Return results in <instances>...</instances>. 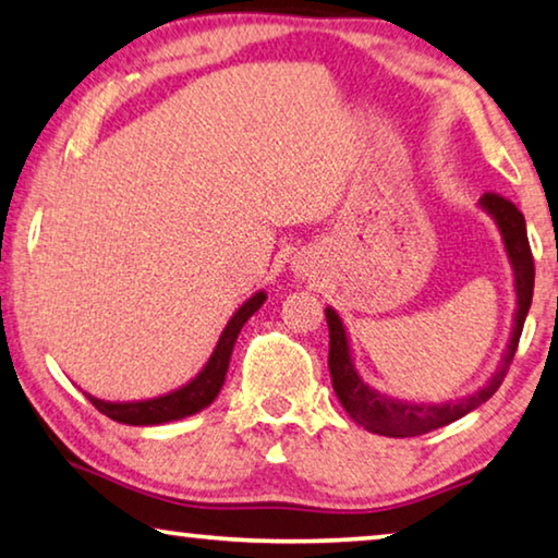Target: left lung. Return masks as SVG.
I'll list each match as a JSON object with an SVG mask.
<instances>
[{
  "label": "left lung",
  "instance_id": "8db88e82",
  "mask_svg": "<svg viewBox=\"0 0 558 558\" xmlns=\"http://www.w3.org/2000/svg\"><path fill=\"white\" fill-rule=\"evenodd\" d=\"M478 207L486 215H492L498 232H501L504 251L506 257H509L513 272V293H517L509 345H506L492 378H488L481 388L446 403H413L380 393V390L365 384L359 368H355L351 338H348L343 318H340L336 307H326V320L330 330L328 368L332 378V390H336L338 401L345 409V413L351 415L359 426L371 430V434L388 438H409L428 434V430L448 426V423L459 421L465 413L478 409V405L486 403L488 398L496 393L498 386L504 384L506 371H509L513 353H517L523 323H526L531 298H534V257H531L529 247L526 220H523L517 205L509 203V199L501 195L486 193L478 199Z\"/></svg>",
  "mask_w": 558,
  "mask_h": 558
}]
</instances>
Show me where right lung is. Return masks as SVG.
Wrapping results in <instances>:
<instances>
[{
  "label": "right lung",
  "mask_w": 558,
  "mask_h": 558,
  "mask_svg": "<svg viewBox=\"0 0 558 558\" xmlns=\"http://www.w3.org/2000/svg\"><path fill=\"white\" fill-rule=\"evenodd\" d=\"M265 298H268V293H265V290H257L255 295L247 298V301L232 313L228 326L220 332L213 355L203 365V371H199L195 378H190L187 384L170 390V393L145 398V401H102V398L85 393L89 398V403H93L99 413H105L107 418L128 423V426H160V423L187 418V415H195L207 409V405L218 398L222 384H226L230 355L232 348H235L240 330H243L245 323L260 311Z\"/></svg>",
  "instance_id": "obj_1"
}]
</instances>
